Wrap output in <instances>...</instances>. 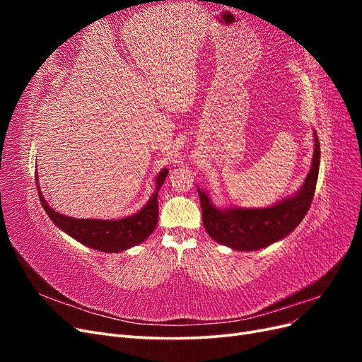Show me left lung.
Returning a JSON list of instances; mask_svg holds the SVG:
<instances>
[{
    "label": "left lung",
    "mask_w": 362,
    "mask_h": 362,
    "mask_svg": "<svg viewBox=\"0 0 362 362\" xmlns=\"http://www.w3.org/2000/svg\"><path fill=\"white\" fill-rule=\"evenodd\" d=\"M314 154L310 173L300 190L267 208H217L206 192L198 189L202 222L217 243L234 250H257L270 246L294 231L308 213L320 166V144L314 131Z\"/></svg>",
    "instance_id": "obj_1"
}]
</instances>
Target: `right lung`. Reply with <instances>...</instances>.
<instances>
[{"instance_id": "1", "label": "right lung", "mask_w": 362, "mask_h": 362, "mask_svg": "<svg viewBox=\"0 0 362 362\" xmlns=\"http://www.w3.org/2000/svg\"><path fill=\"white\" fill-rule=\"evenodd\" d=\"M37 170V169H36ZM168 169H163L156 178V190L152 193L146 205L133 216L119 221H100V218H75L56 213L47 204L39 187V178L36 172V185L39 199L51 221L62 231L75 238L76 242L90 249L101 252H122L133 247L145 240L154 231L158 222V190L168 177Z\"/></svg>"}]
</instances>
